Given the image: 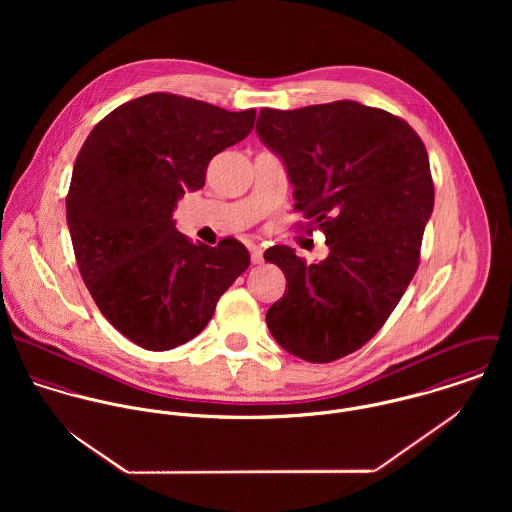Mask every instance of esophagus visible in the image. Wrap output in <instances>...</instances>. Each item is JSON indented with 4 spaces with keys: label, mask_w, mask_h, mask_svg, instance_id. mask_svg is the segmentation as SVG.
I'll list each match as a JSON object with an SVG mask.
<instances>
[{
    "label": "esophagus",
    "mask_w": 512,
    "mask_h": 512,
    "mask_svg": "<svg viewBox=\"0 0 512 512\" xmlns=\"http://www.w3.org/2000/svg\"><path fill=\"white\" fill-rule=\"evenodd\" d=\"M250 260H252V264H262L264 262V252H262V248L260 246H250Z\"/></svg>",
    "instance_id": "34e87169"
}]
</instances>
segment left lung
Returning a JSON list of instances; mask_svg holds the SVG:
<instances>
[{"label":"left lung","mask_w":512,"mask_h":512,"mask_svg":"<svg viewBox=\"0 0 512 512\" xmlns=\"http://www.w3.org/2000/svg\"><path fill=\"white\" fill-rule=\"evenodd\" d=\"M256 132L286 163L307 220L297 232L321 230L331 250L319 264L288 246L264 252L288 282L266 323L288 353L333 363L378 333L420 266L434 209L428 151L406 120L351 100L262 108Z\"/></svg>","instance_id":"1"}]
</instances>
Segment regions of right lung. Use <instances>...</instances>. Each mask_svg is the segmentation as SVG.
<instances>
[{
	"mask_svg": "<svg viewBox=\"0 0 512 512\" xmlns=\"http://www.w3.org/2000/svg\"><path fill=\"white\" fill-rule=\"evenodd\" d=\"M256 110L228 112L195 98L151 92L88 134L74 161L67 222L80 276L100 313L146 351L197 337L250 254L228 236L187 240L171 213L205 185L211 159L244 140Z\"/></svg>",
	"mask_w": 512,
	"mask_h": 512,
	"instance_id": "obj_1",
	"label": "right lung"
}]
</instances>
